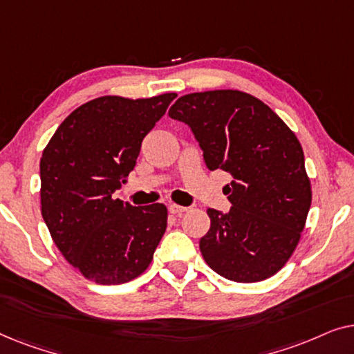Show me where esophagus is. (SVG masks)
<instances>
[{
    "instance_id": "obj_1",
    "label": "esophagus",
    "mask_w": 354,
    "mask_h": 354,
    "mask_svg": "<svg viewBox=\"0 0 354 354\" xmlns=\"http://www.w3.org/2000/svg\"><path fill=\"white\" fill-rule=\"evenodd\" d=\"M169 211H171L172 214L180 216V214H183V212L188 211V207L187 206H180V205H171V206H169Z\"/></svg>"
}]
</instances>
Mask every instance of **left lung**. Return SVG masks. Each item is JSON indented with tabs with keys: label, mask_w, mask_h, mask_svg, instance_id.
Listing matches in <instances>:
<instances>
[{
	"label": "left lung",
	"mask_w": 354,
	"mask_h": 354,
	"mask_svg": "<svg viewBox=\"0 0 354 354\" xmlns=\"http://www.w3.org/2000/svg\"><path fill=\"white\" fill-rule=\"evenodd\" d=\"M169 115L190 125L207 169L234 177L224 187L230 211L207 209L211 227L200 240L206 264L234 282L272 277L298 246L313 200L297 135L240 90L183 95Z\"/></svg>",
	"instance_id": "1"
}]
</instances>
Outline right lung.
Here are the masks:
<instances>
[{
    "mask_svg": "<svg viewBox=\"0 0 354 354\" xmlns=\"http://www.w3.org/2000/svg\"><path fill=\"white\" fill-rule=\"evenodd\" d=\"M176 96H100L72 111L43 149L41 216L57 250L86 280L125 283L151 264L167 207H135L113 193Z\"/></svg>",
    "mask_w": 354,
    "mask_h": 354,
    "instance_id": "add662e5",
    "label": "right lung"
}]
</instances>
